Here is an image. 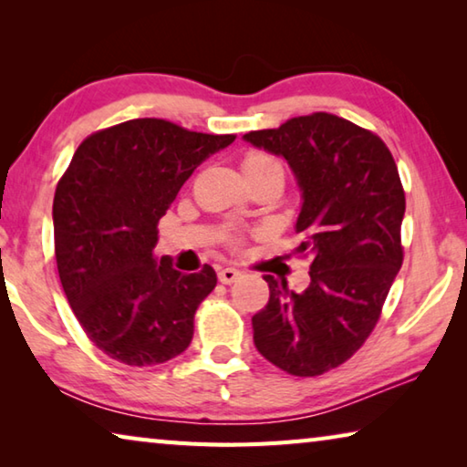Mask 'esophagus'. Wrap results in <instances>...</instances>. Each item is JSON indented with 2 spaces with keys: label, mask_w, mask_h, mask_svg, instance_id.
I'll use <instances>...</instances> for the list:
<instances>
[{
  "label": "esophagus",
  "mask_w": 467,
  "mask_h": 467,
  "mask_svg": "<svg viewBox=\"0 0 467 467\" xmlns=\"http://www.w3.org/2000/svg\"><path fill=\"white\" fill-rule=\"evenodd\" d=\"M241 278V272L234 270V267H223V270L218 272V280L223 284H233Z\"/></svg>",
  "instance_id": "obj_1"
}]
</instances>
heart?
<instances>
[{
  "mask_svg": "<svg viewBox=\"0 0 467 467\" xmlns=\"http://www.w3.org/2000/svg\"><path fill=\"white\" fill-rule=\"evenodd\" d=\"M241 167H243L244 177L264 175V172H280V175H284L282 164H280L278 158H274L272 154H265V152H249L247 156L243 158ZM228 241L236 244V243H239V236L228 234Z\"/></svg>",
  "mask_w": 467,
  "mask_h": 467,
  "instance_id": "obj_1",
  "label": "heart"
}]
</instances>
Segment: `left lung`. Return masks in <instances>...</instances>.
Wrapping results in <instances>:
<instances>
[{
	"label": "left lung",
	"instance_id": "8db88e82",
	"mask_svg": "<svg viewBox=\"0 0 467 467\" xmlns=\"http://www.w3.org/2000/svg\"><path fill=\"white\" fill-rule=\"evenodd\" d=\"M243 138L288 161L303 192L296 253L311 257L303 292L264 275L270 300L253 315V342L286 373L317 377L367 342L404 262L400 172L377 133L331 113Z\"/></svg>",
	"mask_w": 467,
	"mask_h": 467
}]
</instances>
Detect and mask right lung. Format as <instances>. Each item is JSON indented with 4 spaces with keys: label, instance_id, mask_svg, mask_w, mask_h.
<instances>
[{
    "label": "right lung",
    "instance_id": "1",
    "mask_svg": "<svg viewBox=\"0 0 467 467\" xmlns=\"http://www.w3.org/2000/svg\"><path fill=\"white\" fill-rule=\"evenodd\" d=\"M236 136L131 119L90 133L53 200L55 259L63 292L90 342L130 367L179 357L216 272L181 274L156 262L158 220L205 158Z\"/></svg>",
    "mask_w": 467,
    "mask_h": 467
}]
</instances>
